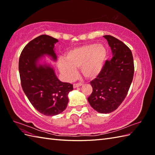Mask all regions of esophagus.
<instances>
[{
    "mask_svg": "<svg viewBox=\"0 0 155 155\" xmlns=\"http://www.w3.org/2000/svg\"><path fill=\"white\" fill-rule=\"evenodd\" d=\"M82 86L81 83H74L73 84V87L74 88H78V87H79V86Z\"/></svg>",
    "mask_w": 155,
    "mask_h": 155,
    "instance_id": "obj_1",
    "label": "esophagus"
}]
</instances>
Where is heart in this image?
<instances>
[{
    "label": "heart",
    "instance_id": "b5f03b06",
    "mask_svg": "<svg viewBox=\"0 0 155 155\" xmlns=\"http://www.w3.org/2000/svg\"><path fill=\"white\" fill-rule=\"evenodd\" d=\"M107 57V50L102 44H91L69 50L65 58L61 59L59 69L67 80L77 75V68L88 79H94L101 73Z\"/></svg>",
    "mask_w": 155,
    "mask_h": 155
}]
</instances>
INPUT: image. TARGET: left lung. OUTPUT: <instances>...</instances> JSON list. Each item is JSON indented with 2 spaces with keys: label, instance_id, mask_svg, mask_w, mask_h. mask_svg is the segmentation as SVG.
Here are the masks:
<instances>
[{
  "label": "left lung",
  "instance_id": "1",
  "mask_svg": "<svg viewBox=\"0 0 155 155\" xmlns=\"http://www.w3.org/2000/svg\"><path fill=\"white\" fill-rule=\"evenodd\" d=\"M113 57L107 60L98 77L91 82L92 92L88 101L93 109L101 114L116 110L126 97L134 78V63L131 51L121 41L104 35Z\"/></svg>",
  "mask_w": 155,
  "mask_h": 155
}]
</instances>
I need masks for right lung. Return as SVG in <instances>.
I'll use <instances>...</instances> for the list:
<instances>
[{
	"mask_svg": "<svg viewBox=\"0 0 155 155\" xmlns=\"http://www.w3.org/2000/svg\"><path fill=\"white\" fill-rule=\"evenodd\" d=\"M57 39L41 35L24 47L19 59L21 85L31 105L48 116L59 114L66 109L68 94L73 86L60 81L49 64H38L39 59L48 55L56 61L54 45Z\"/></svg>",
	"mask_w": 155,
	"mask_h": 155,
	"instance_id": "1",
	"label": "right lung"
}]
</instances>
